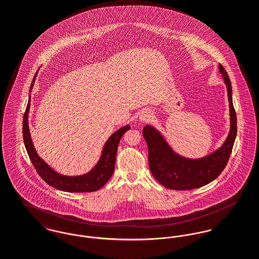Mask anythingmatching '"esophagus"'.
I'll use <instances>...</instances> for the list:
<instances>
[{"label":"esophagus","instance_id":"esophagus-1","mask_svg":"<svg viewBox=\"0 0 259 259\" xmlns=\"http://www.w3.org/2000/svg\"><path fill=\"white\" fill-rule=\"evenodd\" d=\"M151 116H152V113L148 110H145V111H143L140 113L139 119H140L141 122H148L150 120Z\"/></svg>","mask_w":259,"mask_h":259}]
</instances>
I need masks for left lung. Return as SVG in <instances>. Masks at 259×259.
Here are the masks:
<instances>
[{
	"label": "left lung",
	"mask_w": 259,
	"mask_h": 259,
	"mask_svg": "<svg viewBox=\"0 0 259 259\" xmlns=\"http://www.w3.org/2000/svg\"><path fill=\"white\" fill-rule=\"evenodd\" d=\"M219 69L226 84L230 115V130L221 148L201 158H187L177 153L155 127L148 124L143 130L148 148L149 169L165 188L188 190L208 185L222 174L227 164L237 134V121L229 76L221 64Z\"/></svg>",
	"instance_id": "obj_1"
}]
</instances>
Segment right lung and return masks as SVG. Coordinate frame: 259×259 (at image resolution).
Masks as SVG:
<instances>
[{
    "label": "right lung",
    "mask_w": 259,
    "mask_h": 259,
    "mask_svg": "<svg viewBox=\"0 0 259 259\" xmlns=\"http://www.w3.org/2000/svg\"><path fill=\"white\" fill-rule=\"evenodd\" d=\"M35 74L33 81L30 87V93H32L35 79L37 76ZM31 106V95L29 96V102L27 105V109L23 118V139L24 144L29 154V157L35 166L38 176L45 181L47 184L59 190L67 191V192H92L102 188L111 179L115 163V156L117 151L118 143L125 132H127L131 126L125 125L118 128L114 132L107 143L105 144L101 157L97 164L87 174L81 176L69 177L64 176L56 170H54L42 158L39 157L37 150L34 147L30 128H29V111Z\"/></svg>",
    "instance_id": "add662e5"
}]
</instances>
